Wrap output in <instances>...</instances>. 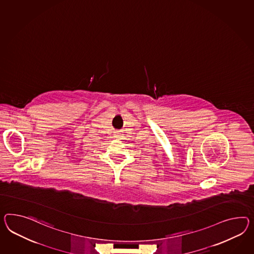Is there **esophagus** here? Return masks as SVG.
<instances>
[{
  "label": "esophagus",
  "instance_id": "esophagus-1",
  "mask_svg": "<svg viewBox=\"0 0 254 254\" xmlns=\"http://www.w3.org/2000/svg\"><path fill=\"white\" fill-rule=\"evenodd\" d=\"M115 136L121 137V133L120 132H115Z\"/></svg>",
  "mask_w": 254,
  "mask_h": 254
}]
</instances>
